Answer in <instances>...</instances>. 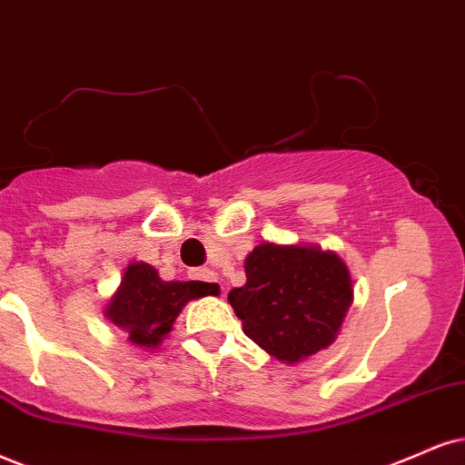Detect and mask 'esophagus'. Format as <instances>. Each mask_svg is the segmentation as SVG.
Instances as JSON below:
<instances>
[{"label": "esophagus", "mask_w": 465, "mask_h": 465, "mask_svg": "<svg viewBox=\"0 0 465 465\" xmlns=\"http://www.w3.org/2000/svg\"><path fill=\"white\" fill-rule=\"evenodd\" d=\"M189 276H192L193 280H203V282H217L215 273L211 272V269H193Z\"/></svg>", "instance_id": "34e87169"}]
</instances>
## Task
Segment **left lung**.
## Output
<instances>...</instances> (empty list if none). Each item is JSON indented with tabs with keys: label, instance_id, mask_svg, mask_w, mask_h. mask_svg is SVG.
<instances>
[{
	"label": "left lung",
	"instance_id": "8db88e82",
	"mask_svg": "<svg viewBox=\"0 0 465 465\" xmlns=\"http://www.w3.org/2000/svg\"><path fill=\"white\" fill-rule=\"evenodd\" d=\"M245 284L228 293L245 336L280 362H300L334 342L351 306V278L334 252L261 243Z\"/></svg>",
	"mask_w": 465,
	"mask_h": 465
}]
</instances>
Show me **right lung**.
Instances as JSON below:
<instances>
[{
  "instance_id": "add662e5",
  "label": "right lung",
  "mask_w": 465,
  "mask_h": 465,
  "mask_svg": "<svg viewBox=\"0 0 465 465\" xmlns=\"http://www.w3.org/2000/svg\"><path fill=\"white\" fill-rule=\"evenodd\" d=\"M217 293V284L193 280L163 282L157 269L146 262H131L105 312L112 323L129 331L134 345L154 347L172 330V323L189 300Z\"/></svg>"
}]
</instances>
